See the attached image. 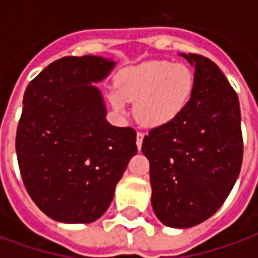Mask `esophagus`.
Masks as SVG:
<instances>
[{
    "label": "esophagus",
    "mask_w": 258,
    "mask_h": 258,
    "mask_svg": "<svg viewBox=\"0 0 258 258\" xmlns=\"http://www.w3.org/2000/svg\"><path fill=\"white\" fill-rule=\"evenodd\" d=\"M144 133H138L137 134V146H138V149H141L142 148V141H144Z\"/></svg>",
    "instance_id": "obj_1"
}]
</instances>
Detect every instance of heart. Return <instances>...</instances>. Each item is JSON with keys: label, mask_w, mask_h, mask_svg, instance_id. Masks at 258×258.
Wrapping results in <instances>:
<instances>
[{"label": "heart", "mask_w": 258, "mask_h": 258, "mask_svg": "<svg viewBox=\"0 0 258 258\" xmlns=\"http://www.w3.org/2000/svg\"><path fill=\"white\" fill-rule=\"evenodd\" d=\"M196 88L194 70L184 63L148 60L118 74L114 110L125 112L124 102H135V114L148 127H164L177 121L188 109Z\"/></svg>", "instance_id": "b5f03b06"}]
</instances>
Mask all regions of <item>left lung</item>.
<instances>
[{
  "instance_id": "8db88e82",
  "label": "left lung",
  "mask_w": 258,
  "mask_h": 258,
  "mask_svg": "<svg viewBox=\"0 0 258 258\" xmlns=\"http://www.w3.org/2000/svg\"><path fill=\"white\" fill-rule=\"evenodd\" d=\"M195 68L192 102L174 123L149 131L142 153L151 164L152 207L171 228L206 221L225 202L243 159L236 92L213 60L179 53Z\"/></svg>"
}]
</instances>
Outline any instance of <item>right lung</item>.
<instances>
[{
	"label": "right lung",
	"instance_id": "1",
	"mask_svg": "<svg viewBox=\"0 0 258 258\" xmlns=\"http://www.w3.org/2000/svg\"><path fill=\"white\" fill-rule=\"evenodd\" d=\"M114 66L102 56H64L26 88L16 133L19 170L33 202L55 221H96L137 155V133L107 121L94 85Z\"/></svg>",
	"mask_w": 258,
	"mask_h": 258
}]
</instances>
